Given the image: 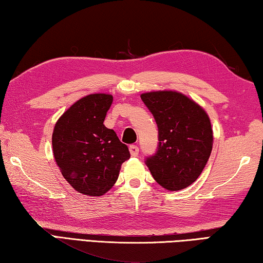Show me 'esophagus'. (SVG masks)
Masks as SVG:
<instances>
[{"label": "esophagus", "mask_w": 263, "mask_h": 263, "mask_svg": "<svg viewBox=\"0 0 263 263\" xmlns=\"http://www.w3.org/2000/svg\"><path fill=\"white\" fill-rule=\"evenodd\" d=\"M129 152H130V155L132 156H134V157H136L137 155H139V147H137V145H129Z\"/></svg>", "instance_id": "1"}]
</instances>
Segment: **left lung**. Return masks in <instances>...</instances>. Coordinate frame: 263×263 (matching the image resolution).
<instances>
[{
	"label": "left lung",
	"mask_w": 263,
	"mask_h": 263,
	"mask_svg": "<svg viewBox=\"0 0 263 263\" xmlns=\"http://www.w3.org/2000/svg\"><path fill=\"white\" fill-rule=\"evenodd\" d=\"M158 127V150L147 158L154 179L169 191L196 182L212 152L213 132L208 113L177 91L142 93Z\"/></svg>",
	"instance_id": "1"
}]
</instances>
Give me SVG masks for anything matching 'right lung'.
<instances>
[{
    "label": "right lung",
    "mask_w": 263,
    "mask_h": 263,
    "mask_svg": "<svg viewBox=\"0 0 263 263\" xmlns=\"http://www.w3.org/2000/svg\"><path fill=\"white\" fill-rule=\"evenodd\" d=\"M113 102L106 93L88 94L65 110L52 133V150L63 177L86 196L108 192L118 180L128 147L103 121Z\"/></svg>",
    "instance_id": "add662e5"
}]
</instances>
